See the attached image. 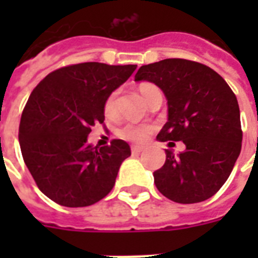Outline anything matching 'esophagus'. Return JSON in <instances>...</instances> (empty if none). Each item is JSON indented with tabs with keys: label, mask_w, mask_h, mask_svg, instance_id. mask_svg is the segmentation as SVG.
Instances as JSON below:
<instances>
[{
	"label": "esophagus",
	"mask_w": 258,
	"mask_h": 258,
	"mask_svg": "<svg viewBox=\"0 0 258 258\" xmlns=\"http://www.w3.org/2000/svg\"><path fill=\"white\" fill-rule=\"evenodd\" d=\"M143 150H145V146H138V145L131 146V151H133V153H142Z\"/></svg>",
	"instance_id": "obj_1"
}]
</instances>
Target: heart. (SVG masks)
I'll use <instances>...</instances> for the list:
<instances>
[{
    "label": "heart",
    "instance_id": "obj_1",
    "mask_svg": "<svg viewBox=\"0 0 258 258\" xmlns=\"http://www.w3.org/2000/svg\"><path fill=\"white\" fill-rule=\"evenodd\" d=\"M158 89L157 87L151 84V83H142L139 86V92L143 96L145 100H147L150 96V93ZM116 91L109 95L107 99H105L104 103V113L105 116L112 117L116 115ZM153 131V125L146 124V123H133V121H128V123H124L121 124L119 128L116 130L117 137L124 139L127 142H133V143H142L145 142L149 135Z\"/></svg>",
    "mask_w": 258,
    "mask_h": 258
}]
</instances>
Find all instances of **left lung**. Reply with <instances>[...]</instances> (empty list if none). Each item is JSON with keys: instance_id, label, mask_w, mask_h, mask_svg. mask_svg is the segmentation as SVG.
I'll use <instances>...</instances> for the list:
<instances>
[{"instance_id": "8db88e82", "label": "left lung", "mask_w": 258, "mask_h": 258, "mask_svg": "<svg viewBox=\"0 0 258 258\" xmlns=\"http://www.w3.org/2000/svg\"><path fill=\"white\" fill-rule=\"evenodd\" d=\"M135 82H150L167 99V123L157 139L182 141L183 153L166 150L154 172L159 191L178 204H197L216 194L241 153L240 107L228 83L212 68L184 58L142 66Z\"/></svg>"}]
</instances>
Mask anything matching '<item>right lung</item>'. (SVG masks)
Returning a JSON list of instances; mask_svg holds the SVG:
<instances>
[{
  "label": "right lung",
  "instance_id": "add662e5",
  "mask_svg": "<svg viewBox=\"0 0 258 258\" xmlns=\"http://www.w3.org/2000/svg\"><path fill=\"white\" fill-rule=\"evenodd\" d=\"M137 66L82 62L50 72L30 93L18 141L38 188L56 204L84 208L112 190L128 143L93 147L91 127L104 121L105 99L127 82Z\"/></svg>",
  "mask_w": 258,
  "mask_h": 258
}]
</instances>
